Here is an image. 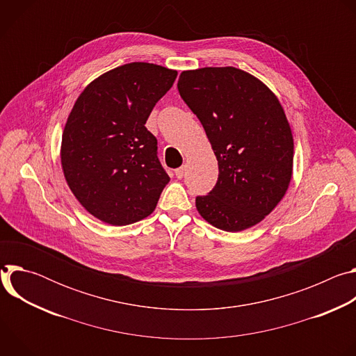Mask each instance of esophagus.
Listing matches in <instances>:
<instances>
[{"instance_id": "obj_1", "label": "esophagus", "mask_w": 356, "mask_h": 356, "mask_svg": "<svg viewBox=\"0 0 356 356\" xmlns=\"http://www.w3.org/2000/svg\"><path fill=\"white\" fill-rule=\"evenodd\" d=\"M184 170H186L184 168H179V169H176V170H175L176 177H177V179H183V176H184Z\"/></svg>"}]
</instances>
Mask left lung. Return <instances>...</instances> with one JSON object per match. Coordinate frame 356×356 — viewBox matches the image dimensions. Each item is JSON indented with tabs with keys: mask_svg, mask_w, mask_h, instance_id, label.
<instances>
[{
	"mask_svg": "<svg viewBox=\"0 0 356 356\" xmlns=\"http://www.w3.org/2000/svg\"><path fill=\"white\" fill-rule=\"evenodd\" d=\"M177 88L218 161L217 184L195 198L198 214L228 232L259 224L293 175V134L280 101L259 79L232 66L181 72Z\"/></svg>",
	"mask_w": 356,
	"mask_h": 356,
	"instance_id": "1",
	"label": "left lung"
}]
</instances>
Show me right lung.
Returning a JSON list of instances; mask_svg holds the SVG:
<instances>
[{
	"label": "right lung",
	"instance_id": "obj_1",
	"mask_svg": "<svg viewBox=\"0 0 356 356\" xmlns=\"http://www.w3.org/2000/svg\"><path fill=\"white\" fill-rule=\"evenodd\" d=\"M176 77L159 65L127 63L98 76L76 99L60 162L72 193L99 221L128 225L155 211L170 177L145 124Z\"/></svg>",
	"mask_w": 356,
	"mask_h": 356
}]
</instances>
